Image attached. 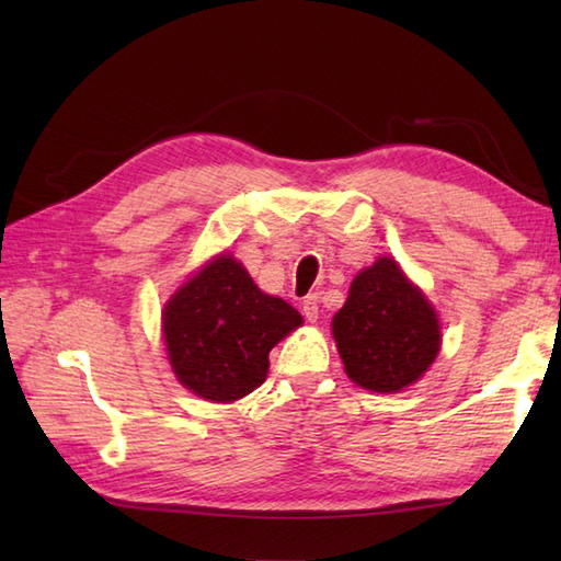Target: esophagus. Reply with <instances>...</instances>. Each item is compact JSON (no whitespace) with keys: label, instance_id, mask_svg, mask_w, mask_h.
<instances>
[{"label":"esophagus","instance_id":"34e87169","mask_svg":"<svg viewBox=\"0 0 561 561\" xmlns=\"http://www.w3.org/2000/svg\"><path fill=\"white\" fill-rule=\"evenodd\" d=\"M301 311H304L308 323H316L318 316H320V306H318V296H316V294L306 296L304 304H301Z\"/></svg>","mask_w":561,"mask_h":561}]
</instances>
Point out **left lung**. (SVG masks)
<instances>
[{
  "mask_svg": "<svg viewBox=\"0 0 561 561\" xmlns=\"http://www.w3.org/2000/svg\"><path fill=\"white\" fill-rule=\"evenodd\" d=\"M344 371L374 392H400L420 380L440 350V325L424 291L392 257L356 274L332 318Z\"/></svg>",
  "mask_w": 561,
  "mask_h": 561,
  "instance_id": "1",
  "label": "left lung"
}]
</instances>
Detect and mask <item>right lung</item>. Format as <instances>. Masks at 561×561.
<instances>
[{"label": "right lung", "instance_id": "obj_1", "mask_svg": "<svg viewBox=\"0 0 561 561\" xmlns=\"http://www.w3.org/2000/svg\"><path fill=\"white\" fill-rule=\"evenodd\" d=\"M304 323L284 299L257 289L231 255H217L163 308L175 378L195 396L233 402L265 383L274 344Z\"/></svg>", "mask_w": 561, "mask_h": 561}]
</instances>
